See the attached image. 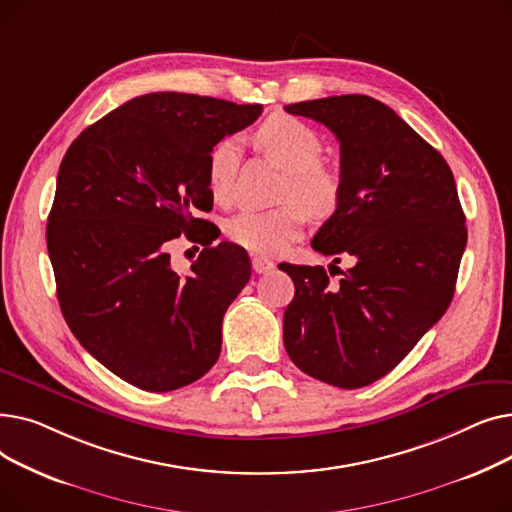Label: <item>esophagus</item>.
I'll return each instance as SVG.
<instances>
[{
	"label": "esophagus",
	"mask_w": 512,
	"mask_h": 512,
	"mask_svg": "<svg viewBox=\"0 0 512 512\" xmlns=\"http://www.w3.org/2000/svg\"><path fill=\"white\" fill-rule=\"evenodd\" d=\"M251 263H253V270H255V274H267V272H272L274 270V261H270V259H265V257H259V255H255L253 259H251Z\"/></svg>",
	"instance_id": "34e87169"
}]
</instances>
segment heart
<instances>
[{
    "label": "heart",
    "instance_id": "heart-1",
    "mask_svg": "<svg viewBox=\"0 0 512 512\" xmlns=\"http://www.w3.org/2000/svg\"><path fill=\"white\" fill-rule=\"evenodd\" d=\"M257 145L276 164L288 172L282 199H297L276 209L236 213L226 224V234L236 245L261 255H280L303 232L307 212L328 215L340 199V180L334 172L321 166L324 141L305 122L292 116L267 118L255 132ZM238 141L226 137L215 143L207 155L205 180L215 203H226L232 195L234 174L238 168ZM306 206L303 208L300 203Z\"/></svg>",
    "mask_w": 512,
    "mask_h": 512
}]
</instances>
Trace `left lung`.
<instances>
[{"label": "left lung", "mask_w": 512, "mask_h": 512, "mask_svg": "<svg viewBox=\"0 0 512 512\" xmlns=\"http://www.w3.org/2000/svg\"><path fill=\"white\" fill-rule=\"evenodd\" d=\"M340 143V199L311 247L334 263H280L294 282L284 346L311 378L355 390L384 378L446 313L467 245L446 159L382 101L340 95L286 105Z\"/></svg>", "instance_id": "left-lung-1"}]
</instances>
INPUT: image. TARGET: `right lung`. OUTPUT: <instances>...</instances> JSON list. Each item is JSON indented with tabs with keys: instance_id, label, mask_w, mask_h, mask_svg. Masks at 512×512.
Masks as SVG:
<instances>
[{
	"instance_id": "1",
	"label": "right lung",
	"mask_w": 512,
	"mask_h": 512,
	"mask_svg": "<svg viewBox=\"0 0 512 512\" xmlns=\"http://www.w3.org/2000/svg\"><path fill=\"white\" fill-rule=\"evenodd\" d=\"M261 105L188 95L134 97L68 147L47 222L58 301L72 334L124 382L170 392L197 382L222 351V319L251 278L247 251L211 245L205 168L211 147L253 124ZM204 245L180 277L169 242Z\"/></svg>"
}]
</instances>
